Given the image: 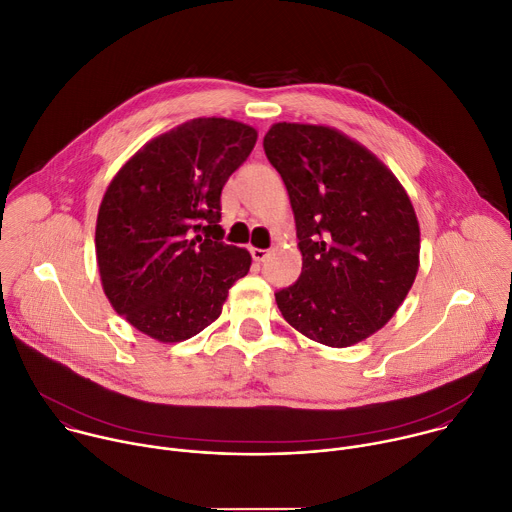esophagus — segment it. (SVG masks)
<instances>
[{"instance_id":"esophagus-1","label":"esophagus","mask_w":512,"mask_h":512,"mask_svg":"<svg viewBox=\"0 0 512 512\" xmlns=\"http://www.w3.org/2000/svg\"><path fill=\"white\" fill-rule=\"evenodd\" d=\"M251 255H253V259H255L257 263H263V261L269 257V251H267V249H257V247H253V249H251Z\"/></svg>"}]
</instances>
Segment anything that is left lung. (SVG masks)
Instances as JSON below:
<instances>
[{"label":"left lung","instance_id":"left-lung-1","mask_svg":"<svg viewBox=\"0 0 512 512\" xmlns=\"http://www.w3.org/2000/svg\"><path fill=\"white\" fill-rule=\"evenodd\" d=\"M263 150L294 210L300 279L275 294L285 322L332 348L381 330L419 269V223L395 174L324 125L275 123Z\"/></svg>","mask_w":512,"mask_h":512}]
</instances>
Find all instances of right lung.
Returning <instances> with one entry per match:
<instances>
[{"instance_id":"add662e5","label":"right lung","mask_w":512,"mask_h":512,"mask_svg":"<svg viewBox=\"0 0 512 512\" xmlns=\"http://www.w3.org/2000/svg\"><path fill=\"white\" fill-rule=\"evenodd\" d=\"M257 131L198 117L152 139L115 174L99 206L95 249L113 310L160 342H182L223 312L249 273L247 249L223 243L221 192Z\"/></svg>"}]
</instances>
